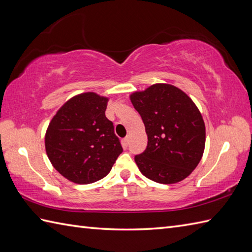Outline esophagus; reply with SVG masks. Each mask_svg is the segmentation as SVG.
I'll use <instances>...</instances> for the list:
<instances>
[{
    "label": "esophagus",
    "mask_w": 252,
    "mask_h": 252,
    "mask_svg": "<svg viewBox=\"0 0 252 252\" xmlns=\"http://www.w3.org/2000/svg\"><path fill=\"white\" fill-rule=\"evenodd\" d=\"M129 142H130V136L129 135H127L126 138H125V143L126 144V145H127V144H129Z\"/></svg>",
    "instance_id": "1"
}]
</instances>
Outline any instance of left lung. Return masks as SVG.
Segmentation results:
<instances>
[{
	"label": "left lung",
	"instance_id": "1",
	"mask_svg": "<svg viewBox=\"0 0 252 252\" xmlns=\"http://www.w3.org/2000/svg\"><path fill=\"white\" fill-rule=\"evenodd\" d=\"M130 99L148 138L145 152L134 158L142 174L160 184L186 179L201 160L206 144L205 122L194 101L168 83L136 91Z\"/></svg>",
	"mask_w": 252,
	"mask_h": 252
}]
</instances>
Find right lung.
I'll return each instance as SVG.
<instances>
[{"mask_svg":"<svg viewBox=\"0 0 252 252\" xmlns=\"http://www.w3.org/2000/svg\"><path fill=\"white\" fill-rule=\"evenodd\" d=\"M108 100L94 92L78 94L52 118L45 133L46 155L68 181L90 184L105 178L122 153L114 125L105 116Z\"/></svg>","mask_w":252,"mask_h":252,"instance_id":"1","label":"right lung"}]
</instances>
